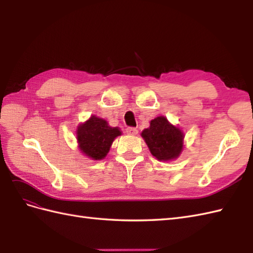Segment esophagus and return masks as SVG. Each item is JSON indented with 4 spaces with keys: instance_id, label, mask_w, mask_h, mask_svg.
<instances>
[{
    "instance_id": "1",
    "label": "esophagus",
    "mask_w": 253,
    "mask_h": 253,
    "mask_svg": "<svg viewBox=\"0 0 253 253\" xmlns=\"http://www.w3.org/2000/svg\"><path fill=\"white\" fill-rule=\"evenodd\" d=\"M126 132L128 134H131V136H134V134L138 133V129L134 128V127H127L126 128Z\"/></svg>"
}]
</instances>
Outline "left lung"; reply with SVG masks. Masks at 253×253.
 Instances as JSON below:
<instances>
[{"instance_id":"obj_1","label":"left lung","mask_w":253,"mask_h":253,"mask_svg":"<svg viewBox=\"0 0 253 253\" xmlns=\"http://www.w3.org/2000/svg\"><path fill=\"white\" fill-rule=\"evenodd\" d=\"M142 137L151 153L160 161L177 158L183 144V133L179 128L169 124L166 117L158 116L150 123V128L142 131Z\"/></svg>"}]
</instances>
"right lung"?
Segmentation results:
<instances>
[{"label":"right lung","mask_w":253,"mask_h":253,"mask_svg":"<svg viewBox=\"0 0 253 253\" xmlns=\"http://www.w3.org/2000/svg\"><path fill=\"white\" fill-rule=\"evenodd\" d=\"M121 134L117 127H110L107 121L91 116L79 126L78 141L81 151L92 160L107 156L113 140Z\"/></svg>","instance_id":"1"}]
</instances>
